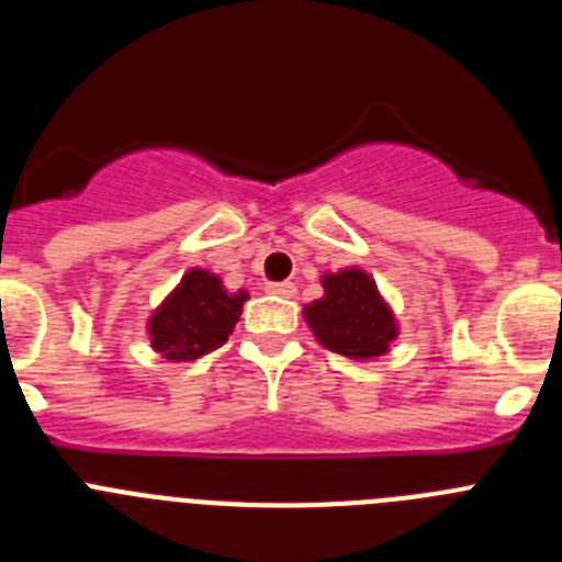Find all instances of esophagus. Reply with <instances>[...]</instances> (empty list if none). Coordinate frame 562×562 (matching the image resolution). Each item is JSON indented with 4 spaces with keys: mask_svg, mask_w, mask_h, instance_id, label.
<instances>
[{
    "mask_svg": "<svg viewBox=\"0 0 562 562\" xmlns=\"http://www.w3.org/2000/svg\"><path fill=\"white\" fill-rule=\"evenodd\" d=\"M267 292L276 297H292L295 295V284H290V281H276V284H267Z\"/></svg>",
    "mask_w": 562,
    "mask_h": 562,
    "instance_id": "esophagus-1",
    "label": "esophagus"
}]
</instances>
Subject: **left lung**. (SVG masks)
Wrapping results in <instances>:
<instances>
[{"mask_svg":"<svg viewBox=\"0 0 562 562\" xmlns=\"http://www.w3.org/2000/svg\"><path fill=\"white\" fill-rule=\"evenodd\" d=\"M324 297L304 306V317L315 337L329 351L351 360H371L389 351L400 335L391 306L382 301L374 278L349 267L321 278Z\"/></svg>","mask_w":562,"mask_h":562,"instance_id":"1","label":"left lung"}]
</instances>
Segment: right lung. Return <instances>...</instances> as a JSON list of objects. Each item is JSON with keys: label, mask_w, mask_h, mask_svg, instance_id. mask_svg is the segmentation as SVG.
Returning a JSON list of instances; mask_svg holds the SVG:
<instances>
[{"label": "right lung", "mask_w": 562, "mask_h": 562, "mask_svg": "<svg viewBox=\"0 0 562 562\" xmlns=\"http://www.w3.org/2000/svg\"><path fill=\"white\" fill-rule=\"evenodd\" d=\"M245 301V290L227 292L220 276L193 267L148 317L151 349L173 362L196 360L220 349L231 337Z\"/></svg>", "instance_id": "right-lung-1"}]
</instances>
